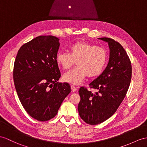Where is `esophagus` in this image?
Wrapping results in <instances>:
<instances>
[{
    "mask_svg": "<svg viewBox=\"0 0 147 147\" xmlns=\"http://www.w3.org/2000/svg\"><path fill=\"white\" fill-rule=\"evenodd\" d=\"M71 91H72L73 92H76L77 91V87H75L74 85H71Z\"/></svg>",
    "mask_w": 147,
    "mask_h": 147,
    "instance_id": "1",
    "label": "esophagus"
}]
</instances>
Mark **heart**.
Returning <instances> with one entry per match:
<instances>
[{
    "label": "heart",
    "instance_id": "b5f03b06",
    "mask_svg": "<svg viewBox=\"0 0 147 147\" xmlns=\"http://www.w3.org/2000/svg\"><path fill=\"white\" fill-rule=\"evenodd\" d=\"M69 53L59 52L56 62L63 69L69 70L77 62V68L63 74V80L71 84H81L87 76L94 78L103 71L107 62L105 50L85 42H78L69 49Z\"/></svg>",
    "mask_w": 147,
    "mask_h": 147
}]
</instances>
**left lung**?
<instances>
[{
  "label": "left lung",
  "mask_w": 147,
  "mask_h": 147,
  "mask_svg": "<svg viewBox=\"0 0 147 147\" xmlns=\"http://www.w3.org/2000/svg\"><path fill=\"white\" fill-rule=\"evenodd\" d=\"M109 44L108 64L100 76L89 84L95 94L80 88L78 110L81 119L90 125L101 123L112 117L123 101L131 78V65L126 51L112 38H98Z\"/></svg>",
  "instance_id": "left-lung-1"
}]
</instances>
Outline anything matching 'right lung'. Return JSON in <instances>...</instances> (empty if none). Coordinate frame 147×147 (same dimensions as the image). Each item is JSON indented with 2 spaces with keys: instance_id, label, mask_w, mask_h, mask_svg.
Here are the masks:
<instances>
[{
  "instance_id": "right-lung-1",
  "label": "right lung",
  "mask_w": 147,
  "mask_h": 147,
  "mask_svg": "<svg viewBox=\"0 0 147 147\" xmlns=\"http://www.w3.org/2000/svg\"><path fill=\"white\" fill-rule=\"evenodd\" d=\"M59 46L56 37H37L21 47L14 62L20 101L28 115L40 121L54 117L71 92L69 84L57 82L61 76L55 60Z\"/></svg>"
}]
</instances>
